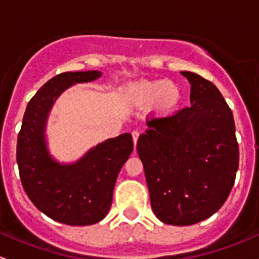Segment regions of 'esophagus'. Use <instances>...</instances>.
Instances as JSON below:
<instances>
[{"mask_svg":"<svg viewBox=\"0 0 259 259\" xmlns=\"http://www.w3.org/2000/svg\"><path fill=\"white\" fill-rule=\"evenodd\" d=\"M138 137H140V132H138V131H133L132 138H133V143H135V146H136V143H137Z\"/></svg>","mask_w":259,"mask_h":259,"instance_id":"esophagus-1","label":"esophagus"}]
</instances>
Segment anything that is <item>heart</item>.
<instances>
[{
    "label": "heart",
    "instance_id": "heart-1",
    "mask_svg": "<svg viewBox=\"0 0 259 259\" xmlns=\"http://www.w3.org/2000/svg\"><path fill=\"white\" fill-rule=\"evenodd\" d=\"M127 95L133 105L148 106L156 116H168L178 107L182 98L180 84L170 79L164 81H138L130 84Z\"/></svg>",
    "mask_w": 259,
    "mask_h": 259
}]
</instances>
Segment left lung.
Here are the masks:
<instances>
[{"label":"left lung","mask_w":259,"mask_h":259,"mask_svg":"<svg viewBox=\"0 0 259 259\" xmlns=\"http://www.w3.org/2000/svg\"><path fill=\"white\" fill-rule=\"evenodd\" d=\"M181 74L191 83V106L147 121L137 152L157 218L191 226L214 214L228 198L239 149L233 114L217 87L193 72Z\"/></svg>","instance_id":"8db88e82"}]
</instances>
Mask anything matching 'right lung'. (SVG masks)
Returning a JSON list of instances; mask_svg holds the SVG:
<instances>
[{
    "mask_svg": "<svg viewBox=\"0 0 259 259\" xmlns=\"http://www.w3.org/2000/svg\"><path fill=\"white\" fill-rule=\"evenodd\" d=\"M98 71L63 72L31 98L17 138V164L23 189L32 203L57 222L89 226L108 213L117 176L133 151L131 133L91 148L74 163H60L46 143V122L58 96L72 84L91 82Z\"/></svg>",
    "mask_w": 259,
    "mask_h": 259,
    "instance_id": "obj_1",
    "label": "right lung"
}]
</instances>
